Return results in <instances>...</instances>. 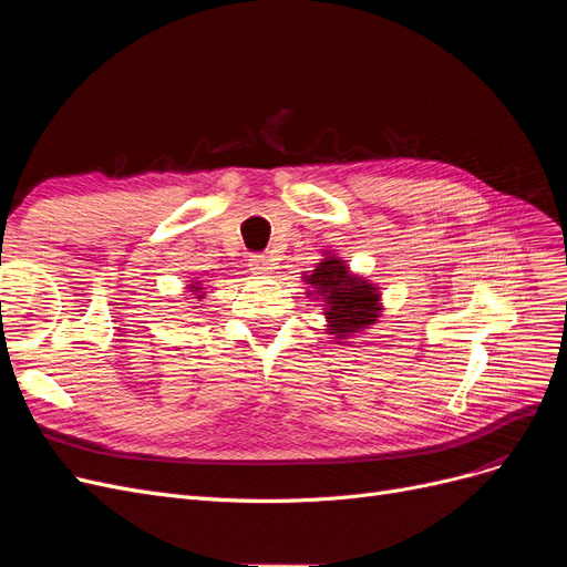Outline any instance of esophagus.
<instances>
[{"mask_svg": "<svg viewBox=\"0 0 567 567\" xmlns=\"http://www.w3.org/2000/svg\"><path fill=\"white\" fill-rule=\"evenodd\" d=\"M248 267H250L255 274H267V271H271V262L267 260L265 255H252L250 260H248Z\"/></svg>", "mask_w": 567, "mask_h": 567, "instance_id": "esophagus-1", "label": "esophagus"}]
</instances>
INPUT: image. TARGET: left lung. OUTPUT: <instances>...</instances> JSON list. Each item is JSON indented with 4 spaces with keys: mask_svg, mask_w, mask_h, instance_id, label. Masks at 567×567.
<instances>
[{
    "mask_svg": "<svg viewBox=\"0 0 567 567\" xmlns=\"http://www.w3.org/2000/svg\"><path fill=\"white\" fill-rule=\"evenodd\" d=\"M312 284L326 300V321H329V333L350 336L375 323L379 317V290L371 284L350 277L348 267L338 257H326L319 267L305 277Z\"/></svg>",
    "mask_w": 567,
    "mask_h": 567,
    "instance_id": "1",
    "label": "left lung"
}]
</instances>
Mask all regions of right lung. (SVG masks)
<instances>
[{
	"mask_svg": "<svg viewBox=\"0 0 567 567\" xmlns=\"http://www.w3.org/2000/svg\"><path fill=\"white\" fill-rule=\"evenodd\" d=\"M192 288H196V286H192ZM196 290H200V288H196Z\"/></svg>",
	"mask_w": 567,
	"mask_h": 567,
	"instance_id": "1",
	"label": "right lung"
}]
</instances>
